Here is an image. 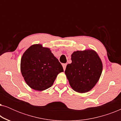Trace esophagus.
Returning a JSON list of instances; mask_svg holds the SVG:
<instances>
[{
	"label": "esophagus",
	"mask_w": 121,
	"mask_h": 121,
	"mask_svg": "<svg viewBox=\"0 0 121 121\" xmlns=\"http://www.w3.org/2000/svg\"><path fill=\"white\" fill-rule=\"evenodd\" d=\"M67 63H64V64H62L63 67V69H64V70H65V68H66V66H67Z\"/></svg>",
	"instance_id": "obj_1"
}]
</instances>
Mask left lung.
<instances>
[{
    "mask_svg": "<svg viewBox=\"0 0 121 121\" xmlns=\"http://www.w3.org/2000/svg\"><path fill=\"white\" fill-rule=\"evenodd\" d=\"M72 62L66 67L65 73L69 84L75 91L84 93L92 89L98 82L102 64L95 51H76L72 54Z\"/></svg>",
    "mask_w": 121,
    "mask_h": 121,
    "instance_id": "left-lung-1",
    "label": "left lung"
}]
</instances>
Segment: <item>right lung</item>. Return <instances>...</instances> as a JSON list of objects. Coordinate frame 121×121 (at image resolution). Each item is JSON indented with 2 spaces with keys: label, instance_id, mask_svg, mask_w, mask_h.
<instances>
[{
  "label": "right lung",
  "instance_id": "right-lung-1",
  "mask_svg": "<svg viewBox=\"0 0 121 121\" xmlns=\"http://www.w3.org/2000/svg\"><path fill=\"white\" fill-rule=\"evenodd\" d=\"M21 72L30 87L42 91L53 85L57 75L63 72V69L50 49L42 47L41 44H35L23 54Z\"/></svg>",
  "mask_w": 121,
  "mask_h": 121
}]
</instances>
